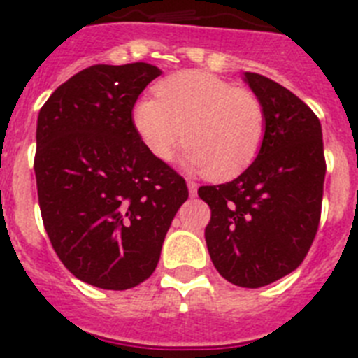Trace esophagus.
Wrapping results in <instances>:
<instances>
[{
	"label": "esophagus",
	"instance_id": "obj_1",
	"mask_svg": "<svg viewBox=\"0 0 358 358\" xmlns=\"http://www.w3.org/2000/svg\"><path fill=\"white\" fill-rule=\"evenodd\" d=\"M196 188H199V186H196V182H195V181H188V189H189V195H192V196H195V195H196Z\"/></svg>",
	"mask_w": 358,
	"mask_h": 358
}]
</instances>
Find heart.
Instances as JSON below:
<instances>
[{
  "label": "heart",
  "mask_w": 358,
  "mask_h": 358,
  "mask_svg": "<svg viewBox=\"0 0 358 358\" xmlns=\"http://www.w3.org/2000/svg\"><path fill=\"white\" fill-rule=\"evenodd\" d=\"M156 96L134 103L133 126L157 159L169 162L186 140V169L227 181L261 152L266 110L254 92L208 72L182 71L157 85Z\"/></svg>",
  "instance_id": "1"
}]
</instances>
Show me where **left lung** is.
I'll return each mask as SVG.
<instances>
[{
	"label": "left lung",
	"instance_id": "1",
	"mask_svg": "<svg viewBox=\"0 0 358 358\" xmlns=\"http://www.w3.org/2000/svg\"><path fill=\"white\" fill-rule=\"evenodd\" d=\"M266 110L255 162L234 181L201 186L211 220L206 243L218 273L239 287L268 286L306 259L321 218L327 172L321 124L293 92L245 72Z\"/></svg>",
	"mask_w": 358,
	"mask_h": 358
}]
</instances>
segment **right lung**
Listing matches in <instances>:
<instances>
[{"label": "right lung", "mask_w": 358, "mask_h": 358, "mask_svg": "<svg viewBox=\"0 0 358 358\" xmlns=\"http://www.w3.org/2000/svg\"><path fill=\"white\" fill-rule=\"evenodd\" d=\"M162 71L92 65L62 83L37 120L38 206L52 248L80 280L124 291L154 273L186 182L154 157L133 106Z\"/></svg>", "instance_id": "add662e5"}]
</instances>
